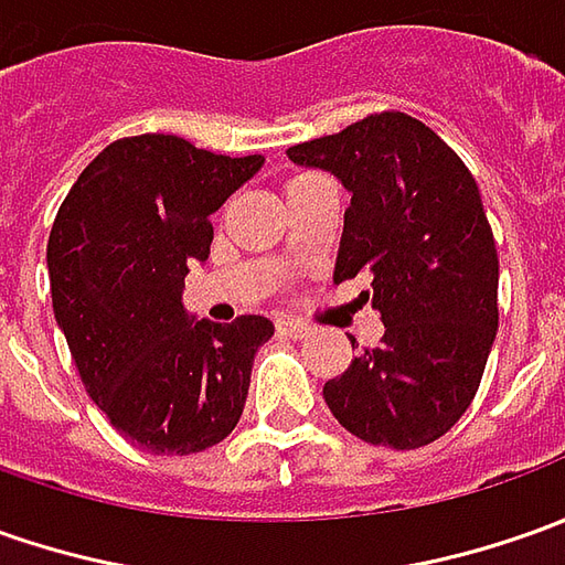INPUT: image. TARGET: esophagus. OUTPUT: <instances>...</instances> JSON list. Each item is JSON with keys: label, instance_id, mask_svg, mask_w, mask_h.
I'll list each match as a JSON object with an SVG mask.
<instances>
[{"label": "esophagus", "instance_id": "1", "mask_svg": "<svg viewBox=\"0 0 565 565\" xmlns=\"http://www.w3.org/2000/svg\"><path fill=\"white\" fill-rule=\"evenodd\" d=\"M275 331H278L281 338H306V334H309V328L297 319H278L275 321Z\"/></svg>", "mask_w": 565, "mask_h": 565}]
</instances>
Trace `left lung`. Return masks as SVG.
Wrapping results in <instances>:
<instances>
[{
  "label": "left lung",
  "instance_id": "8db88e82",
  "mask_svg": "<svg viewBox=\"0 0 565 565\" xmlns=\"http://www.w3.org/2000/svg\"><path fill=\"white\" fill-rule=\"evenodd\" d=\"M350 190L334 281L372 275L384 321L324 384V403L350 435L416 450L447 435L476 399L497 334L494 231L472 171L428 125L375 111L356 125L287 149Z\"/></svg>",
  "mask_w": 565,
  "mask_h": 565
}]
</instances>
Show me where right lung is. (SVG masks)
Listing matches in <instances>:
<instances>
[{
	"mask_svg": "<svg viewBox=\"0 0 565 565\" xmlns=\"http://www.w3.org/2000/svg\"><path fill=\"white\" fill-rule=\"evenodd\" d=\"M263 168L174 134L108 143L68 190L46 263L55 321L89 399L134 447L200 454L244 416L253 356L275 328L184 312L186 263L209 259V215Z\"/></svg>",
	"mask_w": 565,
	"mask_h": 565,
	"instance_id": "obj_1",
	"label": "right lung"
}]
</instances>
